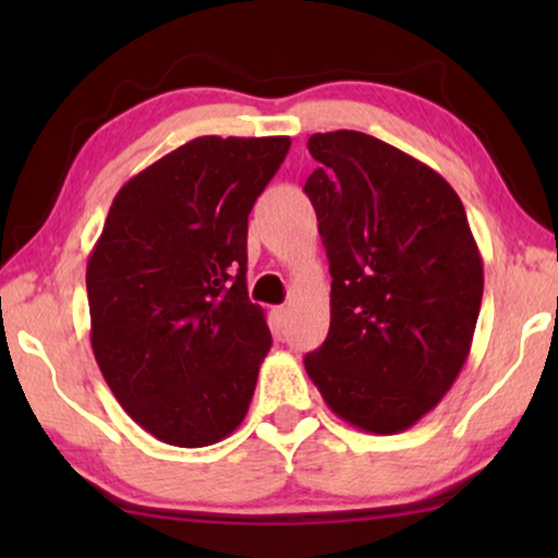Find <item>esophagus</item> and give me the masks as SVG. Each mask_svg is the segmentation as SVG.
Masks as SVG:
<instances>
[{
    "label": "esophagus",
    "mask_w": 558,
    "mask_h": 558,
    "mask_svg": "<svg viewBox=\"0 0 558 558\" xmlns=\"http://www.w3.org/2000/svg\"><path fill=\"white\" fill-rule=\"evenodd\" d=\"M289 315H292V312H289V307H274L271 310L274 327H277V330H284L287 323H289Z\"/></svg>",
    "instance_id": "34e87169"
}]
</instances>
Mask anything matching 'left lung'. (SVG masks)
Returning a JSON list of instances; mask_svg holds the SVG:
<instances>
[{"label": "left lung", "instance_id": "obj_1", "mask_svg": "<svg viewBox=\"0 0 558 558\" xmlns=\"http://www.w3.org/2000/svg\"><path fill=\"white\" fill-rule=\"evenodd\" d=\"M304 182L330 262V332L304 355L340 418L373 434L414 426L470 355L483 258L452 185L363 132L312 134Z\"/></svg>", "mask_w": 558, "mask_h": 558}]
</instances>
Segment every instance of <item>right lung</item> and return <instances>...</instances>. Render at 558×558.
Returning a JSON list of instances; mask_svg holds the SVG:
<instances>
[{"label":"right lung","mask_w":558,"mask_h":558,"mask_svg":"<svg viewBox=\"0 0 558 558\" xmlns=\"http://www.w3.org/2000/svg\"><path fill=\"white\" fill-rule=\"evenodd\" d=\"M289 136H197L113 197L86 269L90 348L111 393L165 445L239 429L271 348L246 235Z\"/></svg>","instance_id":"1"}]
</instances>
